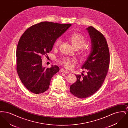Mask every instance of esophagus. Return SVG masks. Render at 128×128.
Masks as SVG:
<instances>
[{
    "label": "esophagus",
    "instance_id": "obj_1",
    "mask_svg": "<svg viewBox=\"0 0 128 128\" xmlns=\"http://www.w3.org/2000/svg\"><path fill=\"white\" fill-rule=\"evenodd\" d=\"M60 72H64V73H68L69 72L68 71H67L66 70H65L64 69H60Z\"/></svg>",
    "mask_w": 128,
    "mask_h": 128
}]
</instances>
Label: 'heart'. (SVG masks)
<instances>
[{
  "instance_id": "heart-1",
  "label": "heart",
  "mask_w": 128,
  "mask_h": 128,
  "mask_svg": "<svg viewBox=\"0 0 128 128\" xmlns=\"http://www.w3.org/2000/svg\"><path fill=\"white\" fill-rule=\"evenodd\" d=\"M68 38L72 44L73 47L76 49H79L80 52L81 54L86 55L89 51V48L85 46L86 39L82 34L79 32H74L70 35ZM61 38H58L55 40L54 46L57 48L61 43ZM76 60L73 58H63L60 61L61 64L67 68H71L73 67Z\"/></svg>"
}]
</instances>
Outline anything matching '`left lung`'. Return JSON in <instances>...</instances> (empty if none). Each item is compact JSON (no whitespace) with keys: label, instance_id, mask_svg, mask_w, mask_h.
Listing matches in <instances>:
<instances>
[{"label":"left lung","instance_id":"8db88e82","mask_svg":"<svg viewBox=\"0 0 128 128\" xmlns=\"http://www.w3.org/2000/svg\"><path fill=\"white\" fill-rule=\"evenodd\" d=\"M91 40V53L82 68L87 75H76V82L70 85V92L77 98H85L98 91L107 75L110 62V51L103 34L92 26L86 29Z\"/></svg>","mask_w":128,"mask_h":128}]
</instances>
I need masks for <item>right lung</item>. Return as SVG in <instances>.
Here are the masks:
<instances>
[{
    "label": "right lung",
    "mask_w": 128,
    "mask_h": 128,
    "mask_svg": "<svg viewBox=\"0 0 128 128\" xmlns=\"http://www.w3.org/2000/svg\"><path fill=\"white\" fill-rule=\"evenodd\" d=\"M71 25L41 22L30 26L20 37L16 51L17 71L29 91L39 94L48 90L52 77L60 68L56 65L43 67L42 56L52 50L55 40Z\"/></svg>",
    "instance_id": "right-lung-1"
}]
</instances>
